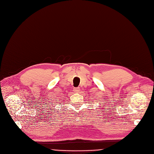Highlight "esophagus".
Returning a JSON list of instances; mask_svg holds the SVG:
<instances>
[{
    "label": "esophagus",
    "mask_w": 154,
    "mask_h": 154,
    "mask_svg": "<svg viewBox=\"0 0 154 154\" xmlns=\"http://www.w3.org/2000/svg\"><path fill=\"white\" fill-rule=\"evenodd\" d=\"M73 90L75 93H78L79 91V90H80V88H79V87L78 88H74Z\"/></svg>",
    "instance_id": "esophagus-1"
}]
</instances>
